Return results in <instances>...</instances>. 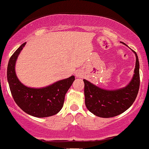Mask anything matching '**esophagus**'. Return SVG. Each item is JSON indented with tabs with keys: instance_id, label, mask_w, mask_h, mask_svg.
I'll use <instances>...</instances> for the list:
<instances>
[{
	"instance_id": "34e87169",
	"label": "esophagus",
	"mask_w": 149,
	"mask_h": 149,
	"mask_svg": "<svg viewBox=\"0 0 149 149\" xmlns=\"http://www.w3.org/2000/svg\"><path fill=\"white\" fill-rule=\"evenodd\" d=\"M80 74H81V73H80L79 72V71H78V72H76V76H78V77H80V76H81V75H80Z\"/></svg>"
}]
</instances>
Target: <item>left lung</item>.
Here are the masks:
<instances>
[{"label":"left lung","mask_w":149,"mask_h":149,"mask_svg":"<svg viewBox=\"0 0 149 149\" xmlns=\"http://www.w3.org/2000/svg\"><path fill=\"white\" fill-rule=\"evenodd\" d=\"M134 74L125 88L116 90H106L98 88L86 80L85 83V102L87 109L101 118H111L127 110L134 103L140 85L139 63L136 53Z\"/></svg>","instance_id":"left-lung-1"}]
</instances>
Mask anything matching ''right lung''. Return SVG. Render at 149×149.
Returning a JSON list of instances; mask_svg holds the SVG:
<instances>
[{
	"label": "right lung",
	"instance_id": "1",
	"mask_svg": "<svg viewBox=\"0 0 149 149\" xmlns=\"http://www.w3.org/2000/svg\"><path fill=\"white\" fill-rule=\"evenodd\" d=\"M25 45L26 42L13 53L8 65L7 76L13 99L22 111L34 117L55 115L62 109L65 95L75 77L72 76L42 88H31L24 85L16 76L15 66L17 58Z\"/></svg>",
	"mask_w": 149,
	"mask_h": 149
}]
</instances>
